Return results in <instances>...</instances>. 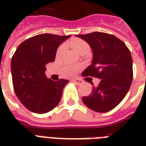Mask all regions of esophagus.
<instances>
[{
  "label": "esophagus",
  "mask_w": 146,
  "mask_h": 146,
  "mask_svg": "<svg viewBox=\"0 0 146 146\" xmlns=\"http://www.w3.org/2000/svg\"><path fill=\"white\" fill-rule=\"evenodd\" d=\"M73 82L76 85H81L82 83V81H81V80H73Z\"/></svg>",
  "instance_id": "34e87169"
}]
</instances>
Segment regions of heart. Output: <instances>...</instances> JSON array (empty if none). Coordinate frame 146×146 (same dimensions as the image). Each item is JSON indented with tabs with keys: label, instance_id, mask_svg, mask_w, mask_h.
Segmentation results:
<instances>
[{
	"label": "heart",
	"instance_id": "1",
	"mask_svg": "<svg viewBox=\"0 0 146 146\" xmlns=\"http://www.w3.org/2000/svg\"><path fill=\"white\" fill-rule=\"evenodd\" d=\"M69 44L73 49L78 52L80 54H86L89 51V45L86 42H85L84 40L80 39V38H73L69 42ZM64 50V46L59 47V48L57 50V57H60L62 55ZM79 66H70V65H66L62 67L61 71L63 75L66 76V77H70L73 76L77 71Z\"/></svg>",
	"mask_w": 146,
	"mask_h": 146
}]
</instances>
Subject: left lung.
Returning <instances> with one entry per match:
<instances>
[{
    "label": "left lung",
    "instance_id": "1",
    "mask_svg": "<svg viewBox=\"0 0 146 146\" xmlns=\"http://www.w3.org/2000/svg\"><path fill=\"white\" fill-rule=\"evenodd\" d=\"M89 44L92 60L85 76L100 79L91 94L82 98L89 108L104 113L117 107L124 98L133 81V60L130 51L121 40L104 33L77 35Z\"/></svg>",
    "mask_w": 146,
    "mask_h": 146
}]
</instances>
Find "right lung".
Instances as JSON below:
<instances>
[{
  "label": "right lung",
  "instance_id": "add662e5",
  "mask_svg": "<svg viewBox=\"0 0 146 146\" xmlns=\"http://www.w3.org/2000/svg\"><path fill=\"white\" fill-rule=\"evenodd\" d=\"M70 35L41 34L24 41L11 60L13 89L26 108L36 113H45L59 104L68 80L53 81L45 75V65L54 62L61 43Z\"/></svg>",
  "mask_w": 146,
  "mask_h": 146
}]
</instances>
